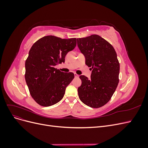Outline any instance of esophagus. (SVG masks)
I'll list each match as a JSON object with an SVG mask.
<instances>
[{"instance_id": "1", "label": "esophagus", "mask_w": 148, "mask_h": 148, "mask_svg": "<svg viewBox=\"0 0 148 148\" xmlns=\"http://www.w3.org/2000/svg\"><path fill=\"white\" fill-rule=\"evenodd\" d=\"M74 75H75V77L76 78H78V77H79V75H78V74L76 73H74Z\"/></svg>"}]
</instances>
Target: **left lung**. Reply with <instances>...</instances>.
Wrapping results in <instances>:
<instances>
[{"instance_id": "obj_1", "label": "left lung", "mask_w": 148, "mask_h": 148, "mask_svg": "<svg viewBox=\"0 0 148 148\" xmlns=\"http://www.w3.org/2000/svg\"><path fill=\"white\" fill-rule=\"evenodd\" d=\"M85 64L91 67V78L81 75L78 88L79 99L84 104L99 108L109 101L119 82L120 64L114 48L99 35L77 39Z\"/></svg>"}]
</instances>
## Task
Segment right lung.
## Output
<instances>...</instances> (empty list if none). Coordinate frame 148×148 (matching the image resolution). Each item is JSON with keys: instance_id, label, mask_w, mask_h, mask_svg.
I'll return each instance as SVG.
<instances>
[{"instance_id": "obj_1", "label": "right lung", "mask_w": 148, "mask_h": 148, "mask_svg": "<svg viewBox=\"0 0 148 148\" xmlns=\"http://www.w3.org/2000/svg\"><path fill=\"white\" fill-rule=\"evenodd\" d=\"M77 45V39L46 36L36 42L25 62V80L31 96L38 104L51 106L63 98L66 86L74 78L54 66L65 62V57Z\"/></svg>"}]
</instances>
